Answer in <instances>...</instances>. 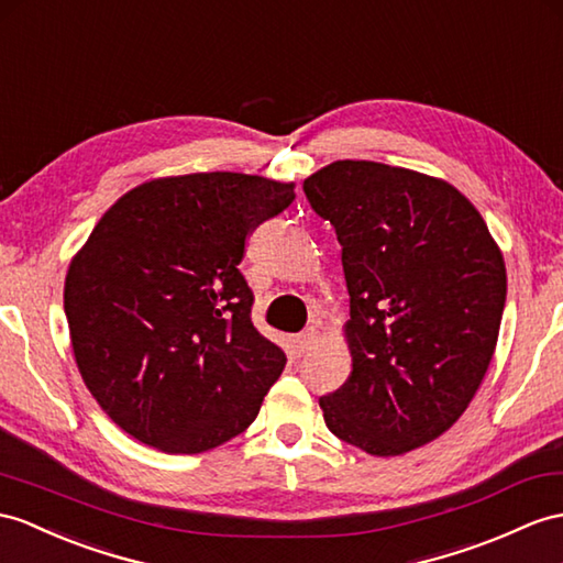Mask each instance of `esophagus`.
I'll use <instances>...</instances> for the list:
<instances>
[{
    "instance_id": "obj_1",
    "label": "esophagus",
    "mask_w": 563,
    "mask_h": 563,
    "mask_svg": "<svg viewBox=\"0 0 563 563\" xmlns=\"http://www.w3.org/2000/svg\"><path fill=\"white\" fill-rule=\"evenodd\" d=\"M318 339H320V332H318V329H314V327H308L306 332H300V334H298V339H296L298 351H300V353L310 351L314 344H318Z\"/></svg>"
}]
</instances>
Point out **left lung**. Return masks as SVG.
<instances>
[{
    "instance_id": "left-lung-1",
    "label": "left lung",
    "mask_w": 563,
    "mask_h": 563,
    "mask_svg": "<svg viewBox=\"0 0 563 563\" xmlns=\"http://www.w3.org/2000/svg\"><path fill=\"white\" fill-rule=\"evenodd\" d=\"M341 243L353 369L320 399L327 428L373 456L444 434L483 382L506 303V267L485 219L420 172L339 159L303 181Z\"/></svg>"
}]
</instances>
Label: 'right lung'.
<instances>
[{
  "label": "right lung",
  "mask_w": 563,
  "mask_h": 563,
  "mask_svg": "<svg viewBox=\"0 0 563 563\" xmlns=\"http://www.w3.org/2000/svg\"><path fill=\"white\" fill-rule=\"evenodd\" d=\"M294 184L210 172L155 178L109 208L66 272L86 387L123 432L167 454L241 434L286 365L251 320L245 239Z\"/></svg>",
  "instance_id": "1"
}]
</instances>
